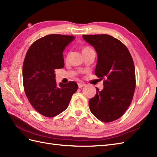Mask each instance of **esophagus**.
Wrapping results in <instances>:
<instances>
[{
    "instance_id": "1",
    "label": "esophagus",
    "mask_w": 157,
    "mask_h": 157,
    "mask_svg": "<svg viewBox=\"0 0 157 157\" xmlns=\"http://www.w3.org/2000/svg\"><path fill=\"white\" fill-rule=\"evenodd\" d=\"M85 85H86L85 84L82 83V82H78V88H80V89H81V88H82V87H83V86H85Z\"/></svg>"
}]
</instances>
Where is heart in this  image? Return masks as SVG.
Here are the masks:
<instances>
[{"instance_id":"b5f03b06","label":"heart","mask_w":157,"mask_h":157,"mask_svg":"<svg viewBox=\"0 0 157 157\" xmlns=\"http://www.w3.org/2000/svg\"><path fill=\"white\" fill-rule=\"evenodd\" d=\"M90 50H92V49L90 47H83V48H82V53L83 52H87V51H90Z\"/></svg>"}]
</instances>
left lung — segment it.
I'll return each instance as SVG.
<instances>
[{"label": "left lung", "instance_id": "1", "mask_svg": "<svg viewBox=\"0 0 157 157\" xmlns=\"http://www.w3.org/2000/svg\"><path fill=\"white\" fill-rule=\"evenodd\" d=\"M97 53L94 73L104 78V88H98L89 102V108L98 119L109 123L123 115L132 101L136 86L133 60L127 47L108 34L82 35Z\"/></svg>", "mask_w": 157, "mask_h": 157}]
</instances>
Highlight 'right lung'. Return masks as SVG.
I'll list each match as a JSON object with an SVG mask.
<instances>
[{
  "instance_id": "obj_1",
  "label": "right lung",
  "mask_w": 157,
  "mask_h": 157,
  "mask_svg": "<svg viewBox=\"0 0 157 157\" xmlns=\"http://www.w3.org/2000/svg\"><path fill=\"white\" fill-rule=\"evenodd\" d=\"M74 36L48 34L29 48L22 67L25 94L37 112L53 117L65 110L78 85L74 81L57 85L55 70L64 66L63 51Z\"/></svg>"
}]
</instances>
